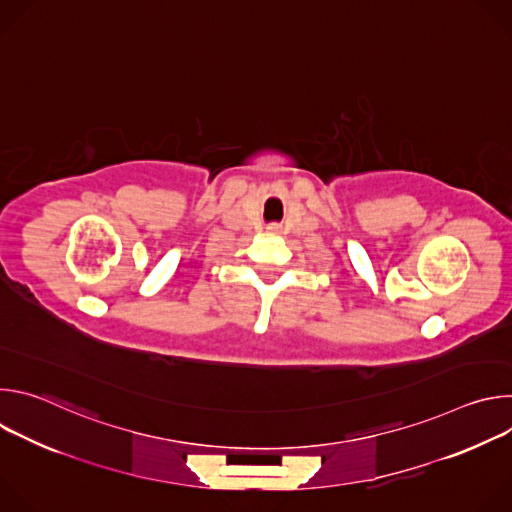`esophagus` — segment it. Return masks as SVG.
Listing matches in <instances>:
<instances>
[{"label": "esophagus", "mask_w": 512, "mask_h": 512, "mask_svg": "<svg viewBox=\"0 0 512 512\" xmlns=\"http://www.w3.org/2000/svg\"><path fill=\"white\" fill-rule=\"evenodd\" d=\"M271 231H275V229H271Z\"/></svg>", "instance_id": "34e87169"}]
</instances>
